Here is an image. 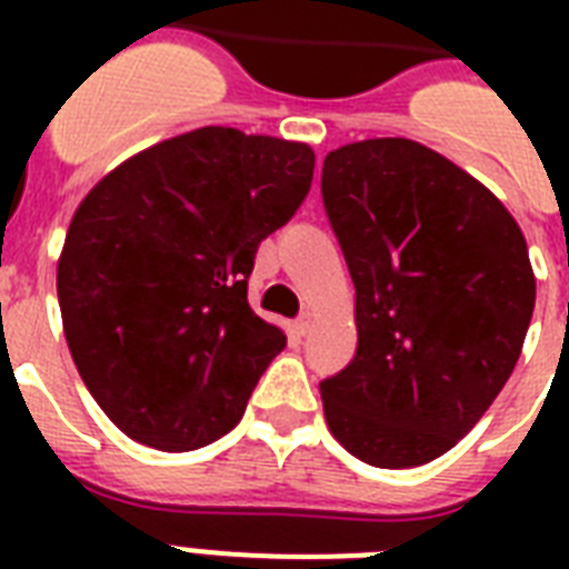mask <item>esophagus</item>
Returning <instances> with one entry per match:
<instances>
[{
  "mask_svg": "<svg viewBox=\"0 0 569 569\" xmlns=\"http://www.w3.org/2000/svg\"><path fill=\"white\" fill-rule=\"evenodd\" d=\"M312 319H316V312H312V310H303L301 316H298V321H295V330H298V337H307V333H310Z\"/></svg>",
  "mask_w": 569,
  "mask_h": 569,
  "instance_id": "34e87169",
  "label": "esophagus"
}]
</instances>
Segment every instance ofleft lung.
Instances as JSON below:
<instances>
[{
    "label": "left lung",
    "instance_id": "8db88e82",
    "mask_svg": "<svg viewBox=\"0 0 569 569\" xmlns=\"http://www.w3.org/2000/svg\"><path fill=\"white\" fill-rule=\"evenodd\" d=\"M321 197L355 280L357 355L321 380L330 433L380 469L440 458L520 360L535 271L520 223L410 138L330 150Z\"/></svg>",
    "mask_w": 569,
    "mask_h": 569
}]
</instances>
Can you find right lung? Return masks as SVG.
<instances>
[{
  "label": "right lung",
  "instance_id": "obj_1",
  "mask_svg": "<svg viewBox=\"0 0 569 569\" xmlns=\"http://www.w3.org/2000/svg\"><path fill=\"white\" fill-rule=\"evenodd\" d=\"M316 153L271 136L203 127L106 173L58 257L67 348L102 413L162 451L236 428L286 346L250 310L259 241L312 186Z\"/></svg>",
  "mask_w": 569,
  "mask_h": 569
}]
</instances>
